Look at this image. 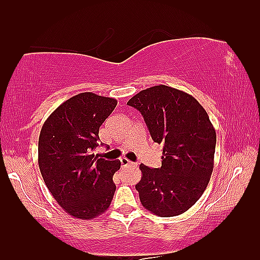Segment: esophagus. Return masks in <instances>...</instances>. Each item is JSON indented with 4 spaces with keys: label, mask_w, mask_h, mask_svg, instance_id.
<instances>
[{
    "label": "esophagus",
    "mask_w": 260,
    "mask_h": 260,
    "mask_svg": "<svg viewBox=\"0 0 260 260\" xmlns=\"http://www.w3.org/2000/svg\"><path fill=\"white\" fill-rule=\"evenodd\" d=\"M120 161H121V165H122L123 168H124V166H136L137 165L136 162L128 160V159H126V158H121Z\"/></svg>",
    "instance_id": "34e87169"
}]
</instances>
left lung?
<instances>
[{"mask_svg":"<svg viewBox=\"0 0 260 260\" xmlns=\"http://www.w3.org/2000/svg\"><path fill=\"white\" fill-rule=\"evenodd\" d=\"M127 105L139 110L152 140L162 145L160 168L140 164L141 205L161 217L183 214L202 196L213 172L216 133L208 114L191 95L168 85L141 90Z\"/></svg>","mask_w":260,"mask_h":260,"instance_id":"8db88e82","label":"left lung"}]
</instances>
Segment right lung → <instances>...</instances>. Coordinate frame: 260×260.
<instances>
[{
    "label": "right lung",
    "instance_id": "obj_1",
    "mask_svg": "<svg viewBox=\"0 0 260 260\" xmlns=\"http://www.w3.org/2000/svg\"><path fill=\"white\" fill-rule=\"evenodd\" d=\"M115 99L82 92L58 107L39 136L38 162L45 184L70 215L92 220L109 208L119 160L94 153L99 131L115 107Z\"/></svg>",
    "mask_w": 260,
    "mask_h": 260
}]
</instances>
